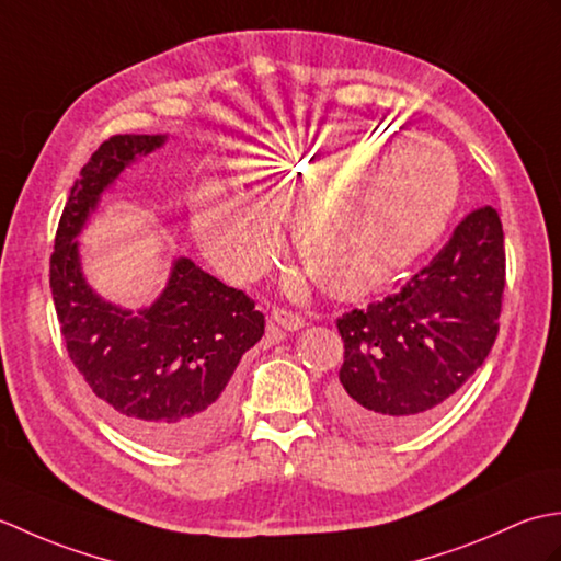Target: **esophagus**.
Wrapping results in <instances>:
<instances>
[{"label": "esophagus", "instance_id": "34e87169", "mask_svg": "<svg viewBox=\"0 0 561 561\" xmlns=\"http://www.w3.org/2000/svg\"><path fill=\"white\" fill-rule=\"evenodd\" d=\"M272 320L284 330H301L304 328V318L294 311H287V308H274Z\"/></svg>", "mask_w": 561, "mask_h": 561}]
</instances>
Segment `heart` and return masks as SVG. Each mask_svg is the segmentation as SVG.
<instances>
[{
	"label": "heart",
	"instance_id": "b5f03b06",
	"mask_svg": "<svg viewBox=\"0 0 561 561\" xmlns=\"http://www.w3.org/2000/svg\"><path fill=\"white\" fill-rule=\"evenodd\" d=\"M380 149L383 141L368 127L260 141L243 161V183L262 209L221 185H202L193 202L197 241L226 279L248 282L279 253L277 221H294L296 250L320 287L337 296L380 287L436 241L458 197V175L434 145L410 141L374 158ZM347 164V174L324 182ZM376 168L381 173L352 206L336 205L344 184Z\"/></svg>",
	"mask_w": 561,
	"mask_h": 561
}]
</instances>
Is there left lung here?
Returning a JSON list of instances; mask_svg holds the SVG:
<instances>
[{"instance_id":"1","label":"left lung","mask_w":561,"mask_h":561,"mask_svg":"<svg viewBox=\"0 0 561 561\" xmlns=\"http://www.w3.org/2000/svg\"><path fill=\"white\" fill-rule=\"evenodd\" d=\"M504 287L502 219L484 205L398 294L337 318L340 420L366 438H400L432 422L492 352Z\"/></svg>"}]
</instances>
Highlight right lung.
Returning <instances> with one entry per match:
<instances>
[{
  "label": "right lung",
  "instance_id": "right-lung-1",
  "mask_svg": "<svg viewBox=\"0 0 561 561\" xmlns=\"http://www.w3.org/2000/svg\"><path fill=\"white\" fill-rule=\"evenodd\" d=\"M163 135H115L91 153L69 190L50 255V289L69 359L125 434L187 453L217 440L233 420L231 376L265 335V316L241 289L178 257L163 294L133 313L83 279L75 238L125 165Z\"/></svg>",
  "mask_w": 561,
  "mask_h": 561
}]
</instances>
